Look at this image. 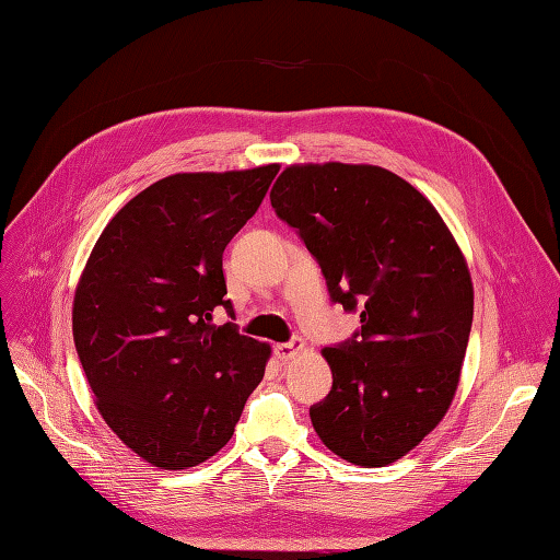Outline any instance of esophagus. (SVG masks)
I'll return each mask as SVG.
<instances>
[{
  "instance_id": "34e87169",
  "label": "esophagus",
  "mask_w": 560,
  "mask_h": 560,
  "mask_svg": "<svg viewBox=\"0 0 560 560\" xmlns=\"http://www.w3.org/2000/svg\"><path fill=\"white\" fill-rule=\"evenodd\" d=\"M303 348H305L303 339H291L289 343H277L275 353H277L279 360H291L298 353V350H303Z\"/></svg>"
}]
</instances>
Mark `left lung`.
<instances>
[{"label":"left lung","mask_w":560,"mask_h":560,"mask_svg":"<svg viewBox=\"0 0 560 560\" xmlns=\"http://www.w3.org/2000/svg\"><path fill=\"white\" fill-rule=\"evenodd\" d=\"M360 329L327 346L334 384L310 408L324 446L353 465L406 456L456 396L472 281L434 205L372 164H295L269 192Z\"/></svg>","instance_id":"obj_1"}]
</instances>
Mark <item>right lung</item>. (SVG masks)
Segmentation results:
<instances>
[{"label":"right lung","instance_id":"obj_1","mask_svg":"<svg viewBox=\"0 0 560 560\" xmlns=\"http://www.w3.org/2000/svg\"><path fill=\"white\" fill-rule=\"evenodd\" d=\"M279 164L174 174L138 192L102 231L73 298V341L97 410L160 470L226 446L262 382L269 346L212 324L221 255L262 205Z\"/></svg>","mask_w":560,"mask_h":560}]
</instances>
